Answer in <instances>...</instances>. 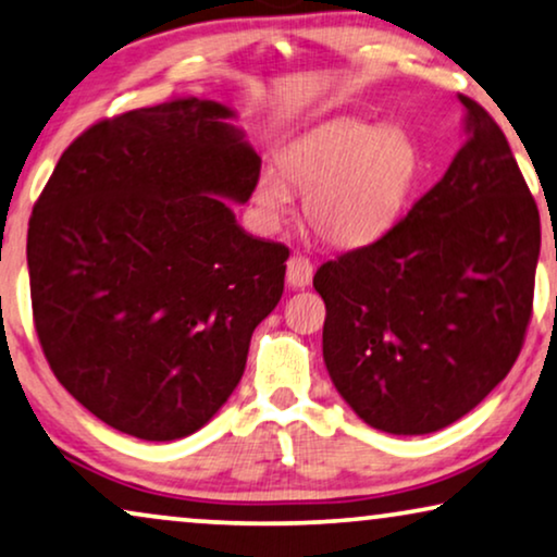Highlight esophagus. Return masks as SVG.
Returning <instances> with one entry per match:
<instances>
[{
  "label": "esophagus",
  "mask_w": 557,
  "mask_h": 557,
  "mask_svg": "<svg viewBox=\"0 0 557 557\" xmlns=\"http://www.w3.org/2000/svg\"><path fill=\"white\" fill-rule=\"evenodd\" d=\"M310 280H313V264H310L308 257L295 255L287 259V285H290L293 290L308 287Z\"/></svg>",
  "instance_id": "esophagus-1"
}]
</instances>
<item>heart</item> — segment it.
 I'll use <instances>...</instances> for the list:
<instances>
[{
    "instance_id": "b5f03b06",
    "label": "heart",
    "mask_w": 557,
    "mask_h": 557,
    "mask_svg": "<svg viewBox=\"0 0 557 557\" xmlns=\"http://www.w3.org/2000/svg\"><path fill=\"white\" fill-rule=\"evenodd\" d=\"M277 170H262L255 206L267 226L290 209V188L306 193V219L336 247H361L395 224L418 177V147L407 132L359 119H331L295 137Z\"/></svg>"
}]
</instances>
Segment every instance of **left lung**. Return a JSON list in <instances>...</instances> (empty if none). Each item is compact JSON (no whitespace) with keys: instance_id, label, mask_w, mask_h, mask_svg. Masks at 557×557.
I'll return each instance as SVG.
<instances>
[{"instance_id":"1","label":"left lung","mask_w":557,"mask_h":557,"mask_svg":"<svg viewBox=\"0 0 557 557\" xmlns=\"http://www.w3.org/2000/svg\"><path fill=\"white\" fill-rule=\"evenodd\" d=\"M446 175L374 244L318 267L323 361L367 425L425 435L471 412L520 356L540 213L499 124L471 101Z\"/></svg>"}]
</instances>
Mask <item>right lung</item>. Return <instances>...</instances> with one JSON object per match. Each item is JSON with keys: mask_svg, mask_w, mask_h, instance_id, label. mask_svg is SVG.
I'll list each match as a JSON object with an SVG mask.
<instances>
[{"mask_svg": "<svg viewBox=\"0 0 557 557\" xmlns=\"http://www.w3.org/2000/svg\"><path fill=\"white\" fill-rule=\"evenodd\" d=\"M224 103L188 96L71 143L27 228L35 331L101 422L177 441L221 410L285 287V244L236 224L262 160Z\"/></svg>", "mask_w": 557, "mask_h": 557, "instance_id": "obj_1", "label": "right lung"}]
</instances>
